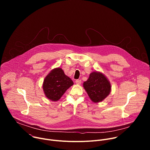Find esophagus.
Returning a JSON list of instances; mask_svg holds the SVG:
<instances>
[{
  "label": "esophagus",
  "mask_w": 150,
  "mask_h": 150,
  "mask_svg": "<svg viewBox=\"0 0 150 150\" xmlns=\"http://www.w3.org/2000/svg\"><path fill=\"white\" fill-rule=\"evenodd\" d=\"M75 82H76V83H77V84H81V79H76V80L75 81Z\"/></svg>",
  "instance_id": "1"
}]
</instances>
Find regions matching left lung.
Segmentation results:
<instances>
[{
	"label": "left lung",
	"instance_id": "1",
	"mask_svg": "<svg viewBox=\"0 0 150 150\" xmlns=\"http://www.w3.org/2000/svg\"><path fill=\"white\" fill-rule=\"evenodd\" d=\"M83 87L91 100L97 103L107 97L111 90V85L105 76L100 72H92L83 82Z\"/></svg>",
	"mask_w": 150,
	"mask_h": 150
}]
</instances>
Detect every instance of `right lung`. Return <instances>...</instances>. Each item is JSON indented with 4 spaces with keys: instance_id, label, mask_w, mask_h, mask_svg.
<instances>
[{
    "instance_id": "add662e5",
    "label": "right lung",
    "mask_w": 150,
    "mask_h": 150,
    "mask_svg": "<svg viewBox=\"0 0 150 150\" xmlns=\"http://www.w3.org/2000/svg\"><path fill=\"white\" fill-rule=\"evenodd\" d=\"M74 84L72 79L61 68L52 70L44 80L42 88L46 96L52 101H57Z\"/></svg>"
}]
</instances>
